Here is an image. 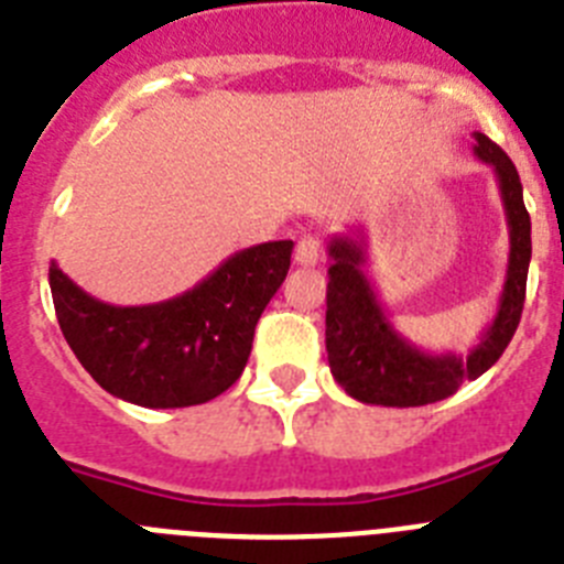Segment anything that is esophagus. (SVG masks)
<instances>
[{"label": "esophagus", "instance_id": "34e87169", "mask_svg": "<svg viewBox=\"0 0 564 564\" xmlns=\"http://www.w3.org/2000/svg\"><path fill=\"white\" fill-rule=\"evenodd\" d=\"M322 257V245L314 234H305L296 242V250H293V262L302 264V268H314Z\"/></svg>", "mask_w": 564, "mask_h": 564}]
</instances>
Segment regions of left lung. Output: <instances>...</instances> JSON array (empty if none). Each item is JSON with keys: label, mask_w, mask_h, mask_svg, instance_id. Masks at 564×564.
<instances>
[{"label": "left lung", "mask_w": 564, "mask_h": 564, "mask_svg": "<svg viewBox=\"0 0 564 564\" xmlns=\"http://www.w3.org/2000/svg\"><path fill=\"white\" fill-rule=\"evenodd\" d=\"M474 153L494 167L511 234L508 273L497 316L468 356L427 354L399 334L384 314L377 291L362 271L365 245L334 236L328 245V314L325 348L330 373L345 393L365 405L420 408L447 399L462 382H474L497 362L522 319L528 264H531V216L524 210L522 182L508 153L485 133H474Z\"/></svg>", "instance_id": "left-lung-1"}]
</instances>
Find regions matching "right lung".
Returning a JSON list of instances; mask_svg holds the SVG:
<instances>
[{
	"instance_id": "add662e5",
	"label": "right lung",
	"mask_w": 564,
	"mask_h": 564,
	"mask_svg": "<svg viewBox=\"0 0 564 564\" xmlns=\"http://www.w3.org/2000/svg\"><path fill=\"white\" fill-rule=\"evenodd\" d=\"M291 239L236 250L191 291L156 305L94 300L51 262L56 319L105 391L142 408L202 405L242 377L253 330L291 268Z\"/></svg>"
}]
</instances>
